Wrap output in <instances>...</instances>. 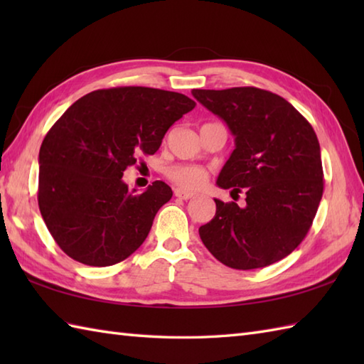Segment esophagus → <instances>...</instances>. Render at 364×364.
Wrapping results in <instances>:
<instances>
[{
  "label": "esophagus",
  "mask_w": 364,
  "mask_h": 364,
  "mask_svg": "<svg viewBox=\"0 0 364 364\" xmlns=\"http://www.w3.org/2000/svg\"><path fill=\"white\" fill-rule=\"evenodd\" d=\"M175 197L181 198V200H189V198H194L196 194H194V192H189V191H184V189H175Z\"/></svg>",
  "instance_id": "obj_1"
}]
</instances>
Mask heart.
I'll use <instances>...</instances> for the list:
<instances>
[{
    "instance_id": "obj_1",
    "label": "heart",
    "mask_w": 364,
    "mask_h": 364,
    "mask_svg": "<svg viewBox=\"0 0 364 364\" xmlns=\"http://www.w3.org/2000/svg\"><path fill=\"white\" fill-rule=\"evenodd\" d=\"M167 176L186 189H197L206 181V170L192 164H176L167 168Z\"/></svg>"
}]
</instances>
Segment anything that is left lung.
I'll list each match as a JSON object with an SVG mask.
<instances>
[{
  "label": "left lung",
  "mask_w": 364,
  "mask_h": 364,
  "mask_svg": "<svg viewBox=\"0 0 364 364\" xmlns=\"http://www.w3.org/2000/svg\"><path fill=\"white\" fill-rule=\"evenodd\" d=\"M192 95L235 136L218 186L245 192L244 208L214 198L215 215L198 228L200 237L231 269L274 264L297 249L318 213L323 192L318 136L296 107L269 90L194 89Z\"/></svg>",
  "instance_id": "8db88e82"
}]
</instances>
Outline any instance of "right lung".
I'll return each instance as SVG.
<instances>
[{
	"label": "right lung",
	"mask_w": 364,
	"mask_h": 364,
	"mask_svg": "<svg viewBox=\"0 0 364 364\" xmlns=\"http://www.w3.org/2000/svg\"><path fill=\"white\" fill-rule=\"evenodd\" d=\"M189 97L151 87L100 89L84 95L46 133L38 151V208L53 239L75 261L106 267L127 259L172 198L164 181L131 192L123 172L154 154Z\"/></svg>",
	"instance_id": "right-lung-1"
}]
</instances>
